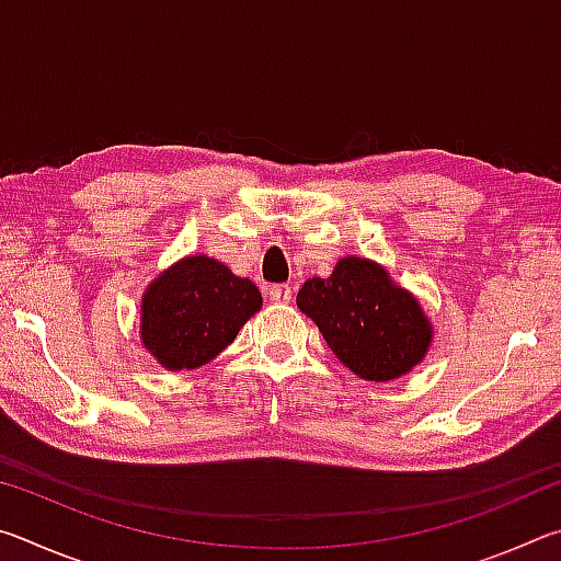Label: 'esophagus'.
<instances>
[{
  "mask_svg": "<svg viewBox=\"0 0 561 561\" xmlns=\"http://www.w3.org/2000/svg\"><path fill=\"white\" fill-rule=\"evenodd\" d=\"M270 299L274 304H289L291 301V287L289 284H274L270 289Z\"/></svg>",
  "mask_w": 561,
  "mask_h": 561,
  "instance_id": "esophagus-1",
  "label": "esophagus"
}]
</instances>
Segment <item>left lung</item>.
<instances>
[{
  "mask_svg": "<svg viewBox=\"0 0 561 561\" xmlns=\"http://www.w3.org/2000/svg\"><path fill=\"white\" fill-rule=\"evenodd\" d=\"M297 307L319 327L336 358L366 381H391L421 364L431 324L413 294L376 262L346 257L329 279L304 282Z\"/></svg>",
  "mask_w": 561,
  "mask_h": 561,
  "instance_id": "1",
  "label": "left lung"
}]
</instances>
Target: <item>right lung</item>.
<instances>
[{
  "label": "right lung",
  "instance_id": "add662e5",
  "mask_svg": "<svg viewBox=\"0 0 561 561\" xmlns=\"http://www.w3.org/2000/svg\"><path fill=\"white\" fill-rule=\"evenodd\" d=\"M260 307L262 294L250 279L197 254L150 284L140 307V339L168 371H190L230 346Z\"/></svg>",
  "mask_w": 561,
  "mask_h": 561
}]
</instances>
